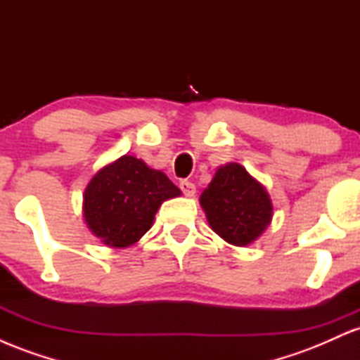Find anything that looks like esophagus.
<instances>
[{"label":"esophagus","mask_w":360,"mask_h":360,"mask_svg":"<svg viewBox=\"0 0 360 360\" xmlns=\"http://www.w3.org/2000/svg\"><path fill=\"white\" fill-rule=\"evenodd\" d=\"M179 188H181V191H183L184 196H188V198L194 196V193H196V186H194L191 181H181Z\"/></svg>","instance_id":"esophagus-1"}]
</instances>
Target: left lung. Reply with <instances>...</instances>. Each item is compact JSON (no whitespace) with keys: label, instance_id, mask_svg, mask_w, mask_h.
<instances>
[{"label":"left lung","instance_id":"obj_1","mask_svg":"<svg viewBox=\"0 0 360 360\" xmlns=\"http://www.w3.org/2000/svg\"><path fill=\"white\" fill-rule=\"evenodd\" d=\"M200 205L213 232L237 247L257 240L274 214L266 188L237 162L217 169Z\"/></svg>","mask_w":360,"mask_h":360}]
</instances>
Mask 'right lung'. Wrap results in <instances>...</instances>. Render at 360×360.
I'll list each match as a JSON object with an SVG mask.
<instances>
[{
    "instance_id": "obj_1",
    "label": "right lung",
    "mask_w": 360,
    "mask_h": 360,
    "mask_svg": "<svg viewBox=\"0 0 360 360\" xmlns=\"http://www.w3.org/2000/svg\"><path fill=\"white\" fill-rule=\"evenodd\" d=\"M181 189L142 159L122 155L96 172L82 194V217L106 247L125 249L150 230L164 201Z\"/></svg>"
}]
</instances>
